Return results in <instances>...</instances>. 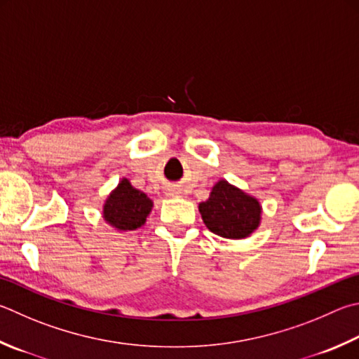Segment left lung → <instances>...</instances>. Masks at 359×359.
<instances>
[{"label": "left lung", "instance_id": "8db88e82", "mask_svg": "<svg viewBox=\"0 0 359 359\" xmlns=\"http://www.w3.org/2000/svg\"><path fill=\"white\" fill-rule=\"evenodd\" d=\"M207 229L229 240L250 237L262 221V204L252 194L221 179L213 185L208 199L199 204Z\"/></svg>", "mask_w": 359, "mask_h": 359}]
</instances>
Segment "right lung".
Returning a JSON list of instances; mask_svg holds the SVG:
<instances>
[{"label": "right lung", "instance_id": "add662e5", "mask_svg": "<svg viewBox=\"0 0 359 359\" xmlns=\"http://www.w3.org/2000/svg\"><path fill=\"white\" fill-rule=\"evenodd\" d=\"M152 207L154 201L123 177L103 202L102 217L116 231H136L146 224Z\"/></svg>", "mask_w": 359, "mask_h": 359}]
</instances>
